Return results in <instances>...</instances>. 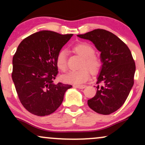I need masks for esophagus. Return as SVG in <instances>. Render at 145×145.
I'll use <instances>...</instances> for the list:
<instances>
[{
	"label": "esophagus",
	"mask_w": 145,
	"mask_h": 145,
	"mask_svg": "<svg viewBox=\"0 0 145 145\" xmlns=\"http://www.w3.org/2000/svg\"><path fill=\"white\" fill-rule=\"evenodd\" d=\"M75 87L78 88V89H83L86 87V85H74Z\"/></svg>",
	"instance_id": "obj_1"
}]
</instances>
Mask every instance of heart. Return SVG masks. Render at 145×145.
Listing matches in <instances>:
<instances>
[{
	"label": "heart",
	"mask_w": 145,
	"mask_h": 145,
	"mask_svg": "<svg viewBox=\"0 0 145 145\" xmlns=\"http://www.w3.org/2000/svg\"><path fill=\"white\" fill-rule=\"evenodd\" d=\"M76 54L82 56L81 69L67 72L62 76L63 82L69 84H79L85 82L92 74H97L102 68L103 63L101 58L94 54V48L87 43H79L73 47ZM56 66L60 70L65 71L67 69V52L61 50L58 53L56 59Z\"/></svg>",
	"instance_id": "heart-1"
}]
</instances>
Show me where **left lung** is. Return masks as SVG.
<instances>
[{"instance_id": "8db88e82", "label": "left lung", "mask_w": 145, "mask_h": 145, "mask_svg": "<svg viewBox=\"0 0 145 145\" xmlns=\"http://www.w3.org/2000/svg\"><path fill=\"white\" fill-rule=\"evenodd\" d=\"M77 36L93 43L101 52L103 63L97 78V93L88 100V105L99 114L115 112L124 104L134 85L136 65L131 51L117 36L104 29Z\"/></svg>"}]
</instances>
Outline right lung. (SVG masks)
I'll return each mask as SVG.
<instances>
[{
	"label": "right lung",
	"mask_w": 145,
	"mask_h": 145,
	"mask_svg": "<svg viewBox=\"0 0 145 145\" xmlns=\"http://www.w3.org/2000/svg\"><path fill=\"white\" fill-rule=\"evenodd\" d=\"M73 34L41 31L22 41L13 57V82L22 106L37 116L49 115L62 104L72 86L54 84L56 59Z\"/></svg>",
	"instance_id": "1"
}]
</instances>
